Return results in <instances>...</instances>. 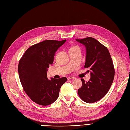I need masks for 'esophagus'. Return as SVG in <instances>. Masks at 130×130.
Returning a JSON list of instances; mask_svg holds the SVG:
<instances>
[{
    "mask_svg": "<svg viewBox=\"0 0 130 130\" xmlns=\"http://www.w3.org/2000/svg\"><path fill=\"white\" fill-rule=\"evenodd\" d=\"M67 79L68 80H74V79H76V78L73 77H68L67 78Z\"/></svg>",
    "mask_w": 130,
    "mask_h": 130,
    "instance_id": "34e87169",
    "label": "esophagus"
}]
</instances>
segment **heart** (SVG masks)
Segmentation results:
<instances>
[{"label":"heart","mask_w":130,"mask_h":130,"mask_svg":"<svg viewBox=\"0 0 130 130\" xmlns=\"http://www.w3.org/2000/svg\"><path fill=\"white\" fill-rule=\"evenodd\" d=\"M77 47H78L77 46H73L72 47H71V48H77Z\"/></svg>","instance_id":"1"}]
</instances>
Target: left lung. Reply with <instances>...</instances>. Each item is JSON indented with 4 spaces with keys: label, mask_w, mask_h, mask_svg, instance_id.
Returning <instances> with one entry per match:
<instances>
[{
    "label": "left lung",
    "mask_w": 130,
    "mask_h": 130,
    "mask_svg": "<svg viewBox=\"0 0 130 130\" xmlns=\"http://www.w3.org/2000/svg\"><path fill=\"white\" fill-rule=\"evenodd\" d=\"M76 40L86 47L84 67L90 70V80L85 82L81 79L83 85L78 94L85 102L95 103L105 96L112 84L115 74L113 61L107 48L94 38Z\"/></svg>",
    "instance_id": "1"
}]
</instances>
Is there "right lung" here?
Segmentation results:
<instances>
[{"label":"right lung","mask_w":130,"mask_h":130,"mask_svg":"<svg viewBox=\"0 0 130 130\" xmlns=\"http://www.w3.org/2000/svg\"><path fill=\"white\" fill-rule=\"evenodd\" d=\"M45 40L29 47L18 64V71L24 91L35 103L47 106L54 103L60 88L67 80L47 78L49 65L53 62L55 53L66 42Z\"/></svg>","instance_id":"obj_1"}]
</instances>
